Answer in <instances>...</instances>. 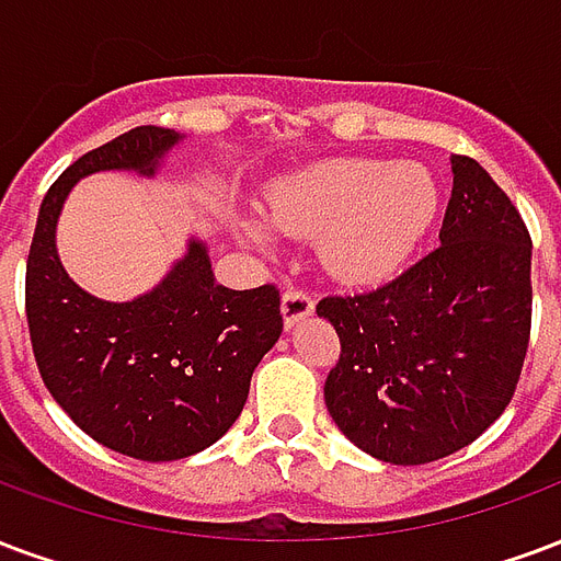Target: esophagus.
Returning <instances> with one entry per match:
<instances>
[{
	"mask_svg": "<svg viewBox=\"0 0 561 561\" xmlns=\"http://www.w3.org/2000/svg\"><path fill=\"white\" fill-rule=\"evenodd\" d=\"M314 309V300L302 288H288L282 294V318H285V327H294L302 318H309Z\"/></svg>",
	"mask_w": 561,
	"mask_h": 561,
	"instance_id": "1",
	"label": "esophagus"
}]
</instances>
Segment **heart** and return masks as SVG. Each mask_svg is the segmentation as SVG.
<instances>
[{
    "label": "heart",
    "instance_id": "heart-1",
    "mask_svg": "<svg viewBox=\"0 0 561 561\" xmlns=\"http://www.w3.org/2000/svg\"><path fill=\"white\" fill-rule=\"evenodd\" d=\"M439 186L425 165L386 157H335L270 190V219L291 234H321V259L344 282L396 276L437 217ZM267 240L259 222L243 226Z\"/></svg>",
    "mask_w": 561,
    "mask_h": 561
}]
</instances>
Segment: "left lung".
Instances as JSON below:
<instances>
[{
  "label": "left lung",
  "instance_id": "obj_1",
  "mask_svg": "<svg viewBox=\"0 0 561 561\" xmlns=\"http://www.w3.org/2000/svg\"><path fill=\"white\" fill-rule=\"evenodd\" d=\"M439 247L375 291L323 297L342 354L323 383L333 422L386 463H431L502 416L533 330V238L472 157H451Z\"/></svg>",
  "mask_w": 561,
  "mask_h": 561
}]
</instances>
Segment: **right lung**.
Here are the masks:
<instances>
[{
	"instance_id": "add662e5",
	"label": "right lung",
	"mask_w": 561,
	"mask_h": 561,
	"mask_svg": "<svg viewBox=\"0 0 561 561\" xmlns=\"http://www.w3.org/2000/svg\"><path fill=\"white\" fill-rule=\"evenodd\" d=\"M178 142L181 133L145 124L82 153L41 202L26 261L28 335L49 396L91 439L139 460L214 446L282 333L279 288L219 285L198 240L153 291L130 302L91 297L61 267L56 222L70 186L106 169L153 175Z\"/></svg>"
}]
</instances>
